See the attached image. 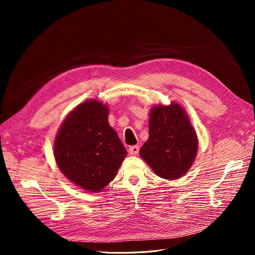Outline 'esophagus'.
Here are the masks:
<instances>
[{
  "label": "esophagus",
  "instance_id": "34e87169",
  "mask_svg": "<svg viewBox=\"0 0 255 255\" xmlns=\"http://www.w3.org/2000/svg\"><path fill=\"white\" fill-rule=\"evenodd\" d=\"M138 152H139V145H132L128 148V153L130 155H137Z\"/></svg>",
  "mask_w": 255,
  "mask_h": 255
}]
</instances>
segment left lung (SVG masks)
Instances as JSON below:
<instances>
[{
  "label": "left lung",
  "mask_w": 255,
  "mask_h": 255,
  "mask_svg": "<svg viewBox=\"0 0 255 255\" xmlns=\"http://www.w3.org/2000/svg\"><path fill=\"white\" fill-rule=\"evenodd\" d=\"M197 149V134L183 107L177 103L153 107L149 139L139 152L154 172L166 180L181 177L194 163Z\"/></svg>",
  "instance_id": "1"
}]
</instances>
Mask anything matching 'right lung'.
<instances>
[{
	"label": "right lung",
	"instance_id": "1",
	"mask_svg": "<svg viewBox=\"0 0 255 255\" xmlns=\"http://www.w3.org/2000/svg\"><path fill=\"white\" fill-rule=\"evenodd\" d=\"M107 117L109 109L101 102L82 103L65 119L54 144L60 170L75 185L94 192L115 179L128 153Z\"/></svg>",
	"mask_w": 255,
	"mask_h": 255
}]
</instances>
